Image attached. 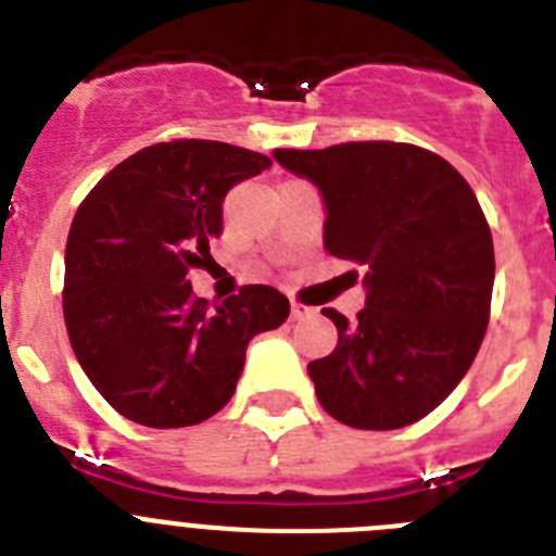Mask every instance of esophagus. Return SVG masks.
Here are the masks:
<instances>
[{
  "label": "esophagus",
  "mask_w": 556,
  "mask_h": 556,
  "mask_svg": "<svg viewBox=\"0 0 556 556\" xmlns=\"http://www.w3.org/2000/svg\"><path fill=\"white\" fill-rule=\"evenodd\" d=\"M292 320H308V317H314V308L312 306H303V303H294L292 301Z\"/></svg>",
  "instance_id": "34e87169"
}]
</instances>
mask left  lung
I'll return each mask as SVG.
<instances>
[{
	"label": "left lung",
	"instance_id": "8db88e82",
	"mask_svg": "<svg viewBox=\"0 0 556 556\" xmlns=\"http://www.w3.org/2000/svg\"><path fill=\"white\" fill-rule=\"evenodd\" d=\"M326 205L323 244L365 267L356 323L323 308L337 348L308 365L323 409L390 431L443 404L488 331L495 255L468 180L434 152L395 141L273 150Z\"/></svg>",
	"mask_w": 556,
	"mask_h": 556
}]
</instances>
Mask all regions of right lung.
<instances>
[{
    "instance_id": "right-lung-1",
    "label": "right lung",
    "mask_w": 556,
    "mask_h": 556,
    "mask_svg": "<svg viewBox=\"0 0 556 556\" xmlns=\"http://www.w3.org/2000/svg\"><path fill=\"white\" fill-rule=\"evenodd\" d=\"M267 166L262 152L223 141L152 144L113 166L77 208L63 281L68 342L132 424L184 429L217 415L250 339L289 317L287 298L264 283L211 306L186 281L211 262L225 194Z\"/></svg>"
}]
</instances>
